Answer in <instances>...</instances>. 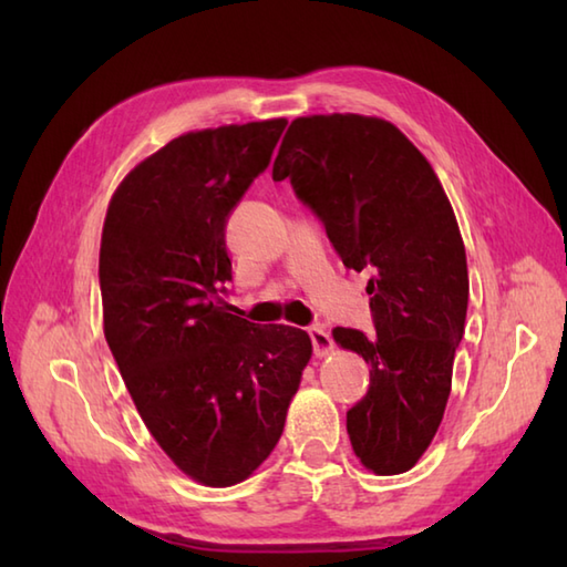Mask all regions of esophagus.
Returning <instances> with one entry per match:
<instances>
[{
    "mask_svg": "<svg viewBox=\"0 0 567 567\" xmlns=\"http://www.w3.org/2000/svg\"><path fill=\"white\" fill-rule=\"evenodd\" d=\"M309 336H311V346H315L317 358H327L333 351V341H331L329 331H323L321 327H311Z\"/></svg>",
    "mask_w": 567,
    "mask_h": 567,
    "instance_id": "1",
    "label": "esophagus"
}]
</instances>
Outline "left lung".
Returning a JSON list of instances; mask_svg holds the SVG:
<instances>
[{"label":"left lung","instance_id":"8db88e82","mask_svg":"<svg viewBox=\"0 0 567 567\" xmlns=\"http://www.w3.org/2000/svg\"><path fill=\"white\" fill-rule=\"evenodd\" d=\"M285 177L346 268L372 272L375 336L333 329L370 365V390L346 429L372 473H406L441 426L465 331L467 262L451 202L414 143L363 114L295 118L272 165V179Z\"/></svg>","mask_w":567,"mask_h":567}]
</instances>
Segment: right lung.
Masks as SVG:
<instances>
[{
	"label": "right lung",
	"mask_w": 567,
	"mask_h": 567,
	"mask_svg": "<svg viewBox=\"0 0 567 567\" xmlns=\"http://www.w3.org/2000/svg\"><path fill=\"white\" fill-rule=\"evenodd\" d=\"M287 118L189 131L131 171L100 246L104 336L143 424L187 477L244 483L282 436L309 333L231 315L224 228Z\"/></svg>",
	"instance_id": "add662e5"
}]
</instances>
